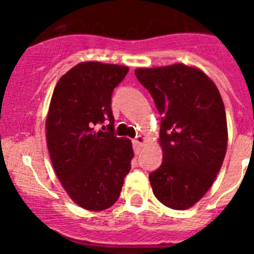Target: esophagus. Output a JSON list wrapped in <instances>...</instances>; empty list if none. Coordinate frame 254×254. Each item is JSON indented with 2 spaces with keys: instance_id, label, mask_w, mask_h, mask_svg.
I'll list each match as a JSON object with an SVG mask.
<instances>
[{
  "instance_id": "esophagus-1",
  "label": "esophagus",
  "mask_w": 254,
  "mask_h": 254,
  "mask_svg": "<svg viewBox=\"0 0 254 254\" xmlns=\"http://www.w3.org/2000/svg\"><path fill=\"white\" fill-rule=\"evenodd\" d=\"M133 143H134V145H135V147L140 148V147H143V145H144L145 138H144V136H142V135H136L135 139L133 140Z\"/></svg>"
}]
</instances>
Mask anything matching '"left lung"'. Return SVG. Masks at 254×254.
Segmentation results:
<instances>
[{"label":"left lung","instance_id":"8db88e82","mask_svg":"<svg viewBox=\"0 0 254 254\" xmlns=\"http://www.w3.org/2000/svg\"><path fill=\"white\" fill-rule=\"evenodd\" d=\"M162 115V164L149 174L154 197L173 209L194 206L207 193L224 162L226 114L220 92L197 67L175 65L136 69Z\"/></svg>","mask_w":254,"mask_h":254}]
</instances>
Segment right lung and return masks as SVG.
<instances>
[{
  "label": "right lung",
  "instance_id": "add662e5",
  "mask_svg": "<svg viewBox=\"0 0 254 254\" xmlns=\"http://www.w3.org/2000/svg\"><path fill=\"white\" fill-rule=\"evenodd\" d=\"M127 71V66L80 63L61 76L51 98L46 119L51 162L66 193L88 211L111 207L131 169V142L115 135L111 110L112 92ZM105 122L108 131L97 130Z\"/></svg>",
  "mask_w": 254,
  "mask_h": 254
}]
</instances>
